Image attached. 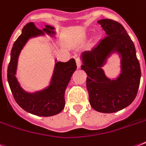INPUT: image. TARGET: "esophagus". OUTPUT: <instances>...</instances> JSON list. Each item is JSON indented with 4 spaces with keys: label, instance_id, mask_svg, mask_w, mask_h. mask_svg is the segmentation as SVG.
<instances>
[{
    "label": "esophagus",
    "instance_id": "obj_1",
    "mask_svg": "<svg viewBox=\"0 0 146 146\" xmlns=\"http://www.w3.org/2000/svg\"><path fill=\"white\" fill-rule=\"evenodd\" d=\"M76 65H77V67H78V68H80V66H82V60H81L80 58H76Z\"/></svg>",
    "mask_w": 146,
    "mask_h": 146
}]
</instances>
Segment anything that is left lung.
Listing matches in <instances>:
<instances>
[{
  "instance_id": "left-lung-1",
  "label": "left lung",
  "mask_w": 146,
  "mask_h": 146,
  "mask_svg": "<svg viewBox=\"0 0 146 146\" xmlns=\"http://www.w3.org/2000/svg\"><path fill=\"white\" fill-rule=\"evenodd\" d=\"M98 23L107 35L90 51L82 54L86 87L92 108L102 113H113L129 106L135 99L141 78V69L136 48L123 26L113 19H100ZM113 52L121 57V73L111 80L104 75L101 66Z\"/></svg>"
}]
</instances>
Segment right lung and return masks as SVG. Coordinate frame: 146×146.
Instances as JSON below:
<instances>
[{
    "mask_svg": "<svg viewBox=\"0 0 146 146\" xmlns=\"http://www.w3.org/2000/svg\"><path fill=\"white\" fill-rule=\"evenodd\" d=\"M54 27L46 25L45 28L41 30L33 23L26 24L22 30V34L13 45L7 68L8 83L16 102L24 111L41 117L56 115L64 108L65 90L76 69L75 60L72 58L67 62H57L50 86L35 93L24 91L15 75L19 53L27 41L32 37L44 35L43 31L50 35H54Z\"/></svg>",
    "mask_w": 146,
    "mask_h": 146,
    "instance_id": "1",
    "label": "right lung"
}]
</instances>
